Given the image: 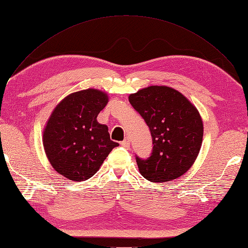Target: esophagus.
<instances>
[{
	"label": "esophagus",
	"instance_id": "obj_1",
	"mask_svg": "<svg viewBox=\"0 0 248 248\" xmlns=\"http://www.w3.org/2000/svg\"><path fill=\"white\" fill-rule=\"evenodd\" d=\"M120 144H122L124 148H126V149H128V148L130 147V139H129V138H125L124 141L120 142Z\"/></svg>",
	"mask_w": 248,
	"mask_h": 248
}]
</instances>
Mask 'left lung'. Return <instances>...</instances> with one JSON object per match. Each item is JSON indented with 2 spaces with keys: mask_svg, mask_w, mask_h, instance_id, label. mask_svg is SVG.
<instances>
[{
  "mask_svg": "<svg viewBox=\"0 0 248 248\" xmlns=\"http://www.w3.org/2000/svg\"><path fill=\"white\" fill-rule=\"evenodd\" d=\"M151 131L148 159L136 156L139 172L151 182L172 181L193 166L201 149L203 123L198 110L179 91L150 86L129 96Z\"/></svg>",
  "mask_w": 248,
  "mask_h": 248,
  "instance_id": "obj_1",
  "label": "left lung"
}]
</instances>
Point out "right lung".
<instances>
[{
    "label": "right lung",
    "mask_w": 248,
    "mask_h": 248,
    "mask_svg": "<svg viewBox=\"0 0 248 248\" xmlns=\"http://www.w3.org/2000/svg\"><path fill=\"white\" fill-rule=\"evenodd\" d=\"M108 100L107 93L87 89L69 94L50 115L43 132L44 149L53 169L66 178H91L119 145L96 119Z\"/></svg>",
    "instance_id": "add662e5"
}]
</instances>
